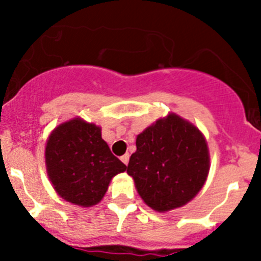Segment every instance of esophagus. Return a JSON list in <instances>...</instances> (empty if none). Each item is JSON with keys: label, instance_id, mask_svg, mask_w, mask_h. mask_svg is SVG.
I'll list each match as a JSON object with an SVG mask.
<instances>
[{"label": "esophagus", "instance_id": "obj_1", "mask_svg": "<svg viewBox=\"0 0 261 261\" xmlns=\"http://www.w3.org/2000/svg\"><path fill=\"white\" fill-rule=\"evenodd\" d=\"M121 162L124 163V165H128V162H129V154L128 153H125L124 154V155H121Z\"/></svg>", "mask_w": 261, "mask_h": 261}]
</instances>
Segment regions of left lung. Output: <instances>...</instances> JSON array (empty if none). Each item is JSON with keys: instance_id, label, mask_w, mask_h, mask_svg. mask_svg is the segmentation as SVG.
I'll list each match as a JSON object with an SVG mask.
<instances>
[{"instance_id": "8db88e82", "label": "left lung", "mask_w": 261, "mask_h": 261, "mask_svg": "<svg viewBox=\"0 0 261 261\" xmlns=\"http://www.w3.org/2000/svg\"><path fill=\"white\" fill-rule=\"evenodd\" d=\"M128 175L153 211L165 213L191 201L204 187L211 168L206 140L197 126L168 114L136 138Z\"/></svg>"}]
</instances>
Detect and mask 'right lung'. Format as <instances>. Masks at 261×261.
I'll use <instances>...</instances> for the list:
<instances>
[{
  "mask_svg": "<svg viewBox=\"0 0 261 261\" xmlns=\"http://www.w3.org/2000/svg\"><path fill=\"white\" fill-rule=\"evenodd\" d=\"M44 156L57 195L82 208L100 202L112 177L126 170L102 138V128L81 117L53 129Z\"/></svg>",
  "mask_w": 261,
  "mask_h": 261,
  "instance_id": "1",
  "label": "right lung"
}]
</instances>
